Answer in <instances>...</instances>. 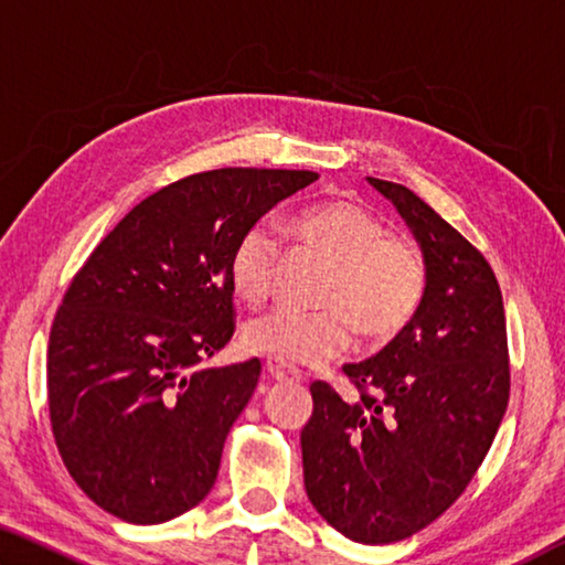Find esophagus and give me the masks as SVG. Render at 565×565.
Returning a JSON list of instances; mask_svg holds the SVG:
<instances>
[{
  "label": "esophagus",
  "mask_w": 565,
  "mask_h": 565,
  "mask_svg": "<svg viewBox=\"0 0 565 565\" xmlns=\"http://www.w3.org/2000/svg\"><path fill=\"white\" fill-rule=\"evenodd\" d=\"M266 374H269L274 381H301V371L289 366L279 359H269L266 361Z\"/></svg>",
  "instance_id": "34e87169"
}]
</instances>
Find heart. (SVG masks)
Listing matches in <instances>:
<instances>
[{
	"instance_id": "b5f03b06",
	"label": "heart",
	"mask_w": 565,
	"mask_h": 565,
	"mask_svg": "<svg viewBox=\"0 0 565 565\" xmlns=\"http://www.w3.org/2000/svg\"><path fill=\"white\" fill-rule=\"evenodd\" d=\"M289 234L331 264L319 294L323 309L262 313L242 329L246 351L317 366L347 351L353 331L366 341H388L414 321L428 286L426 259L416 244L388 236L381 218L353 202H331L296 214ZM279 259L274 232L246 228L228 256V281L238 299L252 306L266 301Z\"/></svg>"
}]
</instances>
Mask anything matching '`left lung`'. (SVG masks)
<instances>
[{"label":"left lung","mask_w":565,"mask_h":565,"mask_svg":"<svg viewBox=\"0 0 565 565\" xmlns=\"http://www.w3.org/2000/svg\"><path fill=\"white\" fill-rule=\"evenodd\" d=\"M424 252L414 321L374 359L347 363L359 396L313 381L301 431L306 495L356 543H396L434 523L471 483L509 406L501 286L478 248L414 191L369 177Z\"/></svg>","instance_id":"8db88e82"}]
</instances>
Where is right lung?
Returning <instances> with one entry per match:
<instances>
[{"instance_id":"right-lung-1","label":"right lung","mask_w":565,"mask_h":565,"mask_svg":"<svg viewBox=\"0 0 565 565\" xmlns=\"http://www.w3.org/2000/svg\"><path fill=\"white\" fill-rule=\"evenodd\" d=\"M317 171L228 167L174 181L102 238L50 333L52 434L76 486L127 523L206 499L262 361L196 369L236 329L228 256Z\"/></svg>"}]
</instances>
